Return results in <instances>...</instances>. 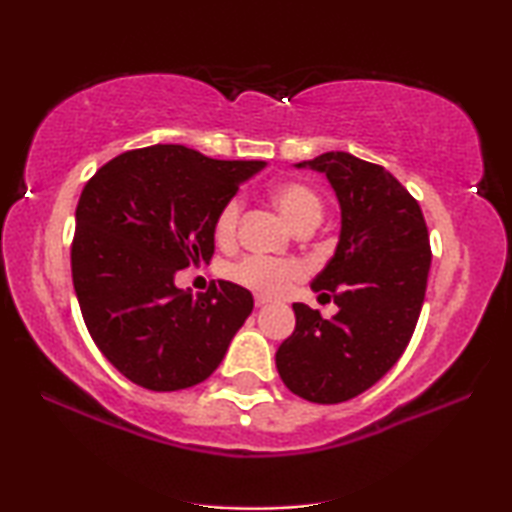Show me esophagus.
<instances>
[{
  "instance_id": "obj_1",
  "label": "esophagus",
  "mask_w": 512,
  "mask_h": 512,
  "mask_svg": "<svg viewBox=\"0 0 512 512\" xmlns=\"http://www.w3.org/2000/svg\"><path fill=\"white\" fill-rule=\"evenodd\" d=\"M254 304L258 306V309H261V306H267V304H270V300H267V297H261V295H256V300H254Z\"/></svg>"
}]
</instances>
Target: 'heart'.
<instances>
[{
	"instance_id": "obj_1",
	"label": "heart",
	"mask_w": 512,
	"mask_h": 512,
	"mask_svg": "<svg viewBox=\"0 0 512 512\" xmlns=\"http://www.w3.org/2000/svg\"><path fill=\"white\" fill-rule=\"evenodd\" d=\"M272 201L281 210V215L295 226L297 231L304 226H316L322 217V201L313 187L300 180H283L272 187ZM242 203L240 199H229L219 208L215 217V240L219 245H229L238 233ZM229 277L240 286L251 288L254 293L267 297H279L288 293L297 281L304 277V267L297 261H277V258L247 256L229 267Z\"/></svg>"
}]
</instances>
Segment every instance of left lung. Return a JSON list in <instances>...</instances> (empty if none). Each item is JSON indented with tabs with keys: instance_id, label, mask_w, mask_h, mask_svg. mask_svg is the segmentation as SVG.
Instances as JSON below:
<instances>
[{
	"instance_id": "obj_1",
	"label": "left lung",
	"mask_w": 512,
	"mask_h": 512,
	"mask_svg": "<svg viewBox=\"0 0 512 512\" xmlns=\"http://www.w3.org/2000/svg\"><path fill=\"white\" fill-rule=\"evenodd\" d=\"M297 167L322 171L341 203V238L311 283L338 313L325 320L293 304L277 371L300 398L334 405L371 389L405 352L426 297L430 238L419 201L380 164L332 151Z\"/></svg>"
}]
</instances>
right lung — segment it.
I'll list each match as a JSON object with an SVG mask.
<instances>
[{
  "label": "right lung",
  "mask_w": 512,
  "mask_h": 512,
  "mask_svg": "<svg viewBox=\"0 0 512 512\" xmlns=\"http://www.w3.org/2000/svg\"><path fill=\"white\" fill-rule=\"evenodd\" d=\"M263 167L155 144L116 155L84 185L70 245L75 295L93 343L130 382L187 389L224 359L254 297L231 281L194 297L174 277L210 261L219 208Z\"/></svg>",
  "instance_id": "right-lung-1"
}]
</instances>
